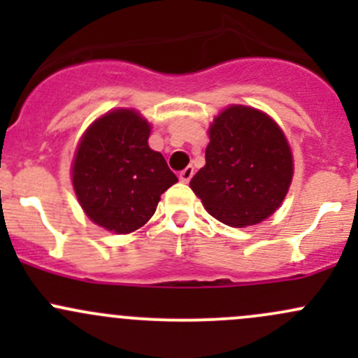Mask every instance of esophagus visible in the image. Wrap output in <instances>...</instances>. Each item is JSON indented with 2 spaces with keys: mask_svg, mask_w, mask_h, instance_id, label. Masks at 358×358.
<instances>
[{
  "mask_svg": "<svg viewBox=\"0 0 358 358\" xmlns=\"http://www.w3.org/2000/svg\"><path fill=\"white\" fill-rule=\"evenodd\" d=\"M192 176H194V168H192V166H187V168L183 169V171H180V180H182L183 183H189L190 180H192Z\"/></svg>",
  "mask_w": 358,
  "mask_h": 358,
  "instance_id": "1",
  "label": "esophagus"
}]
</instances>
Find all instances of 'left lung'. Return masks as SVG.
<instances>
[{
    "label": "left lung",
    "instance_id": "1",
    "mask_svg": "<svg viewBox=\"0 0 358 358\" xmlns=\"http://www.w3.org/2000/svg\"><path fill=\"white\" fill-rule=\"evenodd\" d=\"M292 180V154L282 129L265 112L230 106L209 126L206 166L190 189L213 218L236 229L279 209Z\"/></svg>",
    "mask_w": 358,
    "mask_h": 358
}]
</instances>
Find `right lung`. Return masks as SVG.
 Here are the masks:
<instances>
[{
  "mask_svg": "<svg viewBox=\"0 0 358 358\" xmlns=\"http://www.w3.org/2000/svg\"><path fill=\"white\" fill-rule=\"evenodd\" d=\"M150 124L133 109L107 112L79 142L72 185L86 216L115 234L140 229L161 194L178 182L161 152L149 147Z\"/></svg>",
  "mask_w": 358,
  "mask_h": 358,
  "instance_id": "add662e5",
  "label": "right lung"
}]
</instances>
